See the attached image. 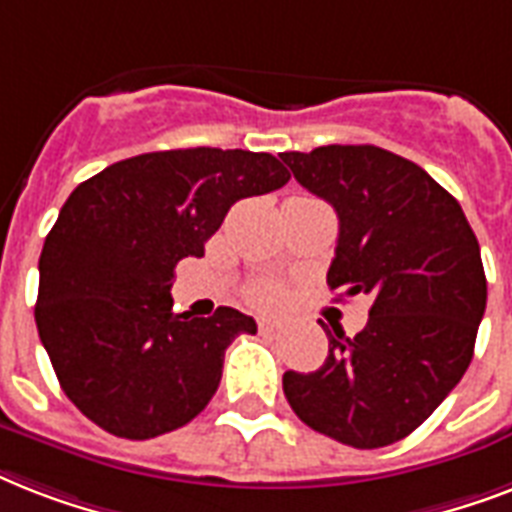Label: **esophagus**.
Segmentation results:
<instances>
[{"instance_id":"obj_1","label":"esophagus","mask_w":512,"mask_h":512,"mask_svg":"<svg viewBox=\"0 0 512 512\" xmlns=\"http://www.w3.org/2000/svg\"><path fill=\"white\" fill-rule=\"evenodd\" d=\"M257 327H260V332H263V335H271V332H279L281 329V324L276 319H268V316H260V319H257Z\"/></svg>"}]
</instances>
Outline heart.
I'll list each match as a JSON object with an SVG mask.
<instances>
[{"instance_id":"heart-1","label":"heart","mask_w":512,"mask_h":512,"mask_svg":"<svg viewBox=\"0 0 512 512\" xmlns=\"http://www.w3.org/2000/svg\"><path fill=\"white\" fill-rule=\"evenodd\" d=\"M249 300L257 305H279L284 300V287L276 281H257L249 287Z\"/></svg>"}]
</instances>
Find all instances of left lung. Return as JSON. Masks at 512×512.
I'll list each match as a JSON object with an SVG mask.
<instances>
[{
	"mask_svg": "<svg viewBox=\"0 0 512 512\" xmlns=\"http://www.w3.org/2000/svg\"><path fill=\"white\" fill-rule=\"evenodd\" d=\"M295 180L340 220L327 284L369 297L356 337L324 332L329 356L284 372L295 414L324 436L380 449L420 428L470 366L486 311L481 249L460 201L414 162L377 146L289 151Z\"/></svg>",
	"mask_w": 512,
	"mask_h": 512,
	"instance_id": "obj_1",
	"label": "left lung"
}]
</instances>
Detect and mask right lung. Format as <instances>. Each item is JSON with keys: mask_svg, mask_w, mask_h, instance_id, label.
Here are the masks:
<instances>
[{"mask_svg": "<svg viewBox=\"0 0 512 512\" xmlns=\"http://www.w3.org/2000/svg\"><path fill=\"white\" fill-rule=\"evenodd\" d=\"M289 180L271 154L177 148L106 167L74 188L39 257V340L76 409L108 433L146 441L183 428L215 396L225 348L257 324L220 305L172 311L175 265L239 199Z\"/></svg>", "mask_w": 512, "mask_h": 512, "instance_id": "add662e5", "label": "right lung"}]
</instances>
